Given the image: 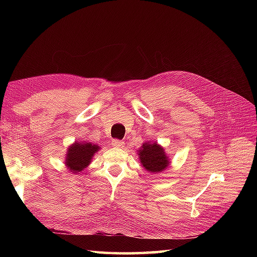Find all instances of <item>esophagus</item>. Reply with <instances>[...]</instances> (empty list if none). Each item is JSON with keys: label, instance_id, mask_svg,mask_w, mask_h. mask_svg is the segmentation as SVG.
<instances>
[{"label": "esophagus", "instance_id": "esophagus-1", "mask_svg": "<svg viewBox=\"0 0 257 257\" xmlns=\"http://www.w3.org/2000/svg\"><path fill=\"white\" fill-rule=\"evenodd\" d=\"M124 143L121 140H118V139H113L111 141V146L114 147V148H121V147H123Z\"/></svg>", "mask_w": 257, "mask_h": 257}]
</instances>
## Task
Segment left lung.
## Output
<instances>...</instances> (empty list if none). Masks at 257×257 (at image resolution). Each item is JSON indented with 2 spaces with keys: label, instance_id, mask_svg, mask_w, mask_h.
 <instances>
[{
  "label": "left lung",
  "instance_id": "obj_1",
  "mask_svg": "<svg viewBox=\"0 0 257 257\" xmlns=\"http://www.w3.org/2000/svg\"><path fill=\"white\" fill-rule=\"evenodd\" d=\"M141 166L150 173H160L170 165L165 148L156 141H146L138 150Z\"/></svg>",
  "mask_w": 257,
  "mask_h": 257
}]
</instances>
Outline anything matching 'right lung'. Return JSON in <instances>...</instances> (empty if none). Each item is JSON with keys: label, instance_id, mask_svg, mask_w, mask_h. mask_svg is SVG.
<instances>
[{"label": "right lung", "instance_id": "add662e5", "mask_svg": "<svg viewBox=\"0 0 257 257\" xmlns=\"http://www.w3.org/2000/svg\"><path fill=\"white\" fill-rule=\"evenodd\" d=\"M100 147L89 141H75L68 146L65 156V166L74 174H80L88 167Z\"/></svg>", "mask_w": 257, "mask_h": 257}]
</instances>
